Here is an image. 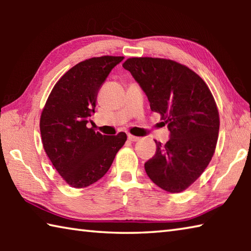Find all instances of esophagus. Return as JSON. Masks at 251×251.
<instances>
[{"label":"esophagus","instance_id":"1","mask_svg":"<svg viewBox=\"0 0 251 251\" xmlns=\"http://www.w3.org/2000/svg\"><path fill=\"white\" fill-rule=\"evenodd\" d=\"M127 137H128L129 142H137L139 139V137H137V136H134V135H130V134L127 135Z\"/></svg>","mask_w":251,"mask_h":251}]
</instances>
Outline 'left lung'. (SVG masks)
Returning <instances> with one entry per match:
<instances>
[{
	"mask_svg": "<svg viewBox=\"0 0 251 251\" xmlns=\"http://www.w3.org/2000/svg\"><path fill=\"white\" fill-rule=\"evenodd\" d=\"M123 67L171 131L166 144L155 141L146 174L168 193L184 192L205 171L217 145L220 123L214 96L201 76L172 59L131 57Z\"/></svg>",
	"mask_w": 251,
	"mask_h": 251,
	"instance_id": "left-lung-1",
	"label": "left lung"
}]
</instances>
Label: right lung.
I'll return each instance as SVG.
<instances>
[{
	"label": "right lung",
	"mask_w": 251,
	"mask_h": 251,
	"mask_svg": "<svg viewBox=\"0 0 251 251\" xmlns=\"http://www.w3.org/2000/svg\"><path fill=\"white\" fill-rule=\"evenodd\" d=\"M123 56L92 57L72 67L54 85L41 114L44 151L67 184L84 188L112 166L127 136L101 135L88 128L96 99L106 77Z\"/></svg>",
	"instance_id": "right-lung-1"
}]
</instances>
